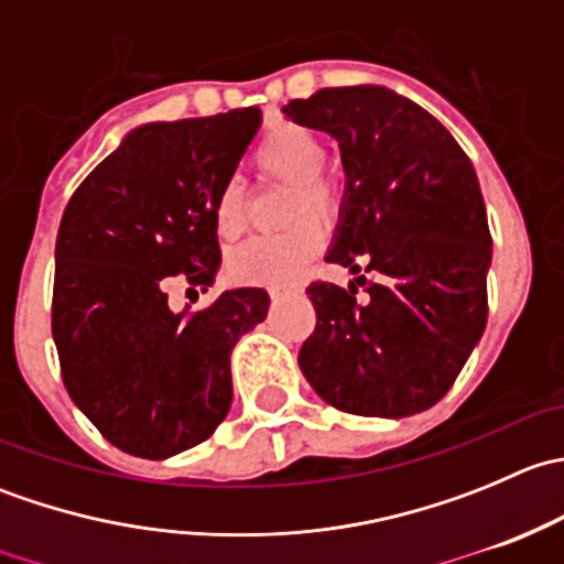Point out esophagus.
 Instances as JSON below:
<instances>
[{
  "label": "esophagus",
  "instance_id": "obj_1",
  "mask_svg": "<svg viewBox=\"0 0 564 564\" xmlns=\"http://www.w3.org/2000/svg\"><path fill=\"white\" fill-rule=\"evenodd\" d=\"M286 294H289L286 286H270V297L272 300H281V297H286Z\"/></svg>",
  "mask_w": 564,
  "mask_h": 564
}]
</instances>
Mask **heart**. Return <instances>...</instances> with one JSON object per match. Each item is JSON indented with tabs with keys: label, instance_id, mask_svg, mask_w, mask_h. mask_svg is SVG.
Wrapping results in <instances>:
<instances>
[{
	"label": "heart",
	"instance_id": "obj_1",
	"mask_svg": "<svg viewBox=\"0 0 564 564\" xmlns=\"http://www.w3.org/2000/svg\"><path fill=\"white\" fill-rule=\"evenodd\" d=\"M250 161L259 174L294 182L292 204H289L292 218H303L308 213L316 218H333L338 213V182L322 172L327 163V147L314 130L294 122L278 124L270 133L261 135ZM246 224L248 213L242 185L237 180L224 182L215 198V229L224 240H235L237 235H242ZM322 246V224L314 218H303L286 231L256 235L237 246L229 256V270L240 281L286 286L316 259Z\"/></svg>",
	"mask_w": 564,
	"mask_h": 564
}]
</instances>
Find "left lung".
<instances>
[{"mask_svg": "<svg viewBox=\"0 0 564 564\" xmlns=\"http://www.w3.org/2000/svg\"><path fill=\"white\" fill-rule=\"evenodd\" d=\"M283 111L335 135L349 176L329 264L360 289L314 281L300 368L360 417H409L445 398L488 318L491 231L477 174L425 108L384 87H329Z\"/></svg>", "mask_w": 564, "mask_h": 564, "instance_id": "8db88e82", "label": "left lung"}]
</instances>
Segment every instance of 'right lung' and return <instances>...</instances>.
I'll return each mask as SVG.
<instances>
[{
  "mask_svg": "<svg viewBox=\"0 0 564 564\" xmlns=\"http://www.w3.org/2000/svg\"><path fill=\"white\" fill-rule=\"evenodd\" d=\"M261 122L235 108L141 124L76 187L56 235L51 333L73 403L122 453L161 460L202 445L231 406L229 357L264 322V289L202 311L169 308V283L213 286L215 198ZM187 289V292H191Z\"/></svg>",
  "mask_w": 564,
  "mask_h": 564,
  "instance_id": "1",
  "label": "right lung"
}]
</instances>
